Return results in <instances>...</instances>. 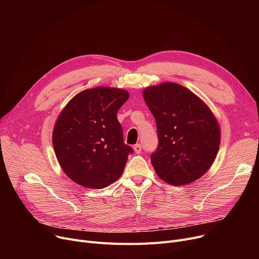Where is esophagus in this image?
<instances>
[{"mask_svg":"<svg viewBox=\"0 0 259 259\" xmlns=\"http://www.w3.org/2000/svg\"><path fill=\"white\" fill-rule=\"evenodd\" d=\"M133 149H134L135 153H141V151H142V145H141V144H137V145H134Z\"/></svg>","mask_w":259,"mask_h":259,"instance_id":"esophagus-1","label":"esophagus"}]
</instances>
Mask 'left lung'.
Returning <instances> with one entry per match:
<instances>
[{"instance_id": "1", "label": "left lung", "mask_w": 259, "mask_h": 259, "mask_svg": "<svg viewBox=\"0 0 259 259\" xmlns=\"http://www.w3.org/2000/svg\"><path fill=\"white\" fill-rule=\"evenodd\" d=\"M156 121L158 146L151 154L159 178L173 186L205 174L219 152L221 132L208 106L187 88L165 83L144 90Z\"/></svg>"}]
</instances>
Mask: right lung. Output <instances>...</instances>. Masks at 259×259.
Listing matches in <instances>:
<instances>
[{"instance_id":"right-lung-1","label":"right lung","mask_w":259,"mask_h":259,"mask_svg":"<svg viewBox=\"0 0 259 259\" xmlns=\"http://www.w3.org/2000/svg\"><path fill=\"white\" fill-rule=\"evenodd\" d=\"M128 99L126 90L98 87L75 95L61 112L52 144L62 169L76 184L103 189L124 172L133 149L124 143L116 114Z\"/></svg>"}]
</instances>
